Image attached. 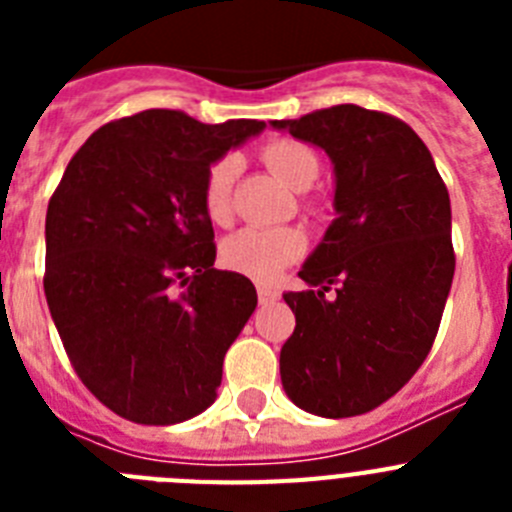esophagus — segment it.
<instances>
[{
    "label": "esophagus",
    "mask_w": 512,
    "mask_h": 512,
    "mask_svg": "<svg viewBox=\"0 0 512 512\" xmlns=\"http://www.w3.org/2000/svg\"><path fill=\"white\" fill-rule=\"evenodd\" d=\"M279 300V292L271 287H259V302L261 305H271V302Z\"/></svg>",
    "instance_id": "34e87169"
}]
</instances>
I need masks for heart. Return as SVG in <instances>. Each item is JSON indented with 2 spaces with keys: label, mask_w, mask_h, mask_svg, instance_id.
<instances>
[{
  "label": "heart",
  "mask_w": 512,
  "mask_h": 512,
  "mask_svg": "<svg viewBox=\"0 0 512 512\" xmlns=\"http://www.w3.org/2000/svg\"><path fill=\"white\" fill-rule=\"evenodd\" d=\"M261 158L289 189L310 187L318 179V158L302 143L295 140H269L261 148ZM238 174V158L223 156L207 169L202 202L212 220H223L228 215L230 187ZM302 251L300 233L289 228H243L228 235L220 246V259L228 269L256 282H271L279 271L295 261Z\"/></svg>",
  "instance_id": "obj_1"
}]
</instances>
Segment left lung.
Returning <instances> with one entry per match:
<instances>
[{
    "instance_id": "8db88e82",
    "label": "left lung",
    "mask_w": 512,
    "mask_h": 512,
    "mask_svg": "<svg viewBox=\"0 0 512 512\" xmlns=\"http://www.w3.org/2000/svg\"><path fill=\"white\" fill-rule=\"evenodd\" d=\"M274 130L333 164L336 220L287 292L295 333L279 356L287 397L320 418H351L400 392L428 356L451 279V202L410 125L336 104ZM336 286L333 298L327 289Z\"/></svg>"
}]
</instances>
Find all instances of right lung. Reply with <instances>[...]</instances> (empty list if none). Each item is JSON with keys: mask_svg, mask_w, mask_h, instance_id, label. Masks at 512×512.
<instances>
[{"mask_svg": "<svg viewBox=\"0 0 512 512\" xmlns=\"http://www.w3.org/2000/svg\"><path fill=\"white\" fill-rule=\"evenodd\" d=\"M264 128L146 110L102 125L63 171L45 215V300L76 374L112 413L174 425L215 402L256 289L212 266L202 187Z\"/></svg>", "mask_w": 512, "mask_h": 512, "instance_id": "obj_1", "label": "right lung"}]
</instances>
